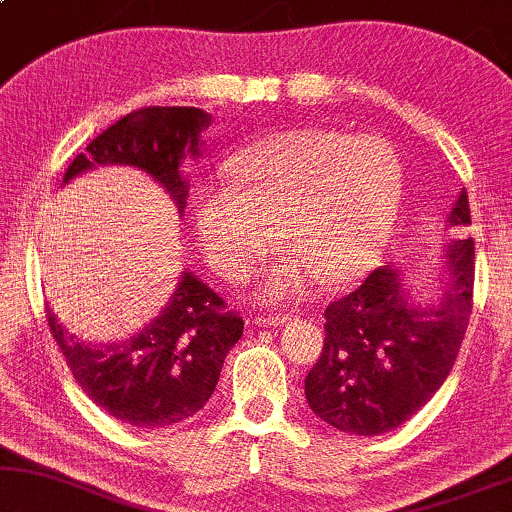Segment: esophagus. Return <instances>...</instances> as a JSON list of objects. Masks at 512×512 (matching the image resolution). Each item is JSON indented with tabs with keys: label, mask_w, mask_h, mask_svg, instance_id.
<instances>
[{
	"label": "esophagus",
	"mask_w": 512,
	"mask_h": 512,
	"mask_svg": "<svg viewBox=\"0 0 512 512\" xmlns=\"http://www.w3.org/2000/svg\"><path fill=\"white\" fill-rule=\"evenodd\" d=\"M290 320V315H255V325L257 327H278V325H285V322Z\"/></svg>",
	"instance_id": "esophagus-1"
}]
</instances>
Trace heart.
I'll use <instances>...</instances> for the list:
<instances>
[{
	"mask_svg": "<svg viewBox=\"0 0 512 512\" xmlns=\"http://www.w3.org/2000/svg\"><path fill=\"white\" fill-rule=\"evenodd\" d=\"M403 199L401 160L380 136L299 127L264 136L225 164V190L201 192L194 222L215 271L241 283L271 250L259 297L294 301L359 276L383 250Z\"/></svg>",
	"mask_w": 512,
	"mask_h": 512,
	"instance_id": "b5f03b06",
	"label": "heart"
}]
</instances>
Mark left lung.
Masks as SVG:
<instances>
[{
	"mask_svg": "<svg viewBox=\"0 0 512 512\" xmlns=\"http://www.w3.org/2000/svg\"><path fill=\"white\" fill-rule=\"evenodd\" d=\"M448 225H471L459 194ZM448 278L438 304L408 301L399 271L378 266L355 292L325 311V345L306 376L308 406L322 422L355 436H378L408 422L448 378L473 311L475 243L445 250Z\"/></svg>",
	"mask_w": 512,
	"mask_h": 512,
	"instance_id": "obj_1",
	"label": "left lung"
}]
</instances>
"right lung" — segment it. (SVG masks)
I'll return each instance as SVG.
<instances>
[{
  "instance_id": "add662e5",
  "label": "right lung",
  "mask_w": 512,
  "mask_h": 512,
  "mask_svg": "<svg viewBox=\"0 0 512 512\" xmlns=\"http://www.w3.org/2000/svg\"><path fill=\"white\" fill-rule=\"evenodd\" d=\"M211 115L194 106H148L132 111L92 139L69 164L64 183L95 164L139 167L185 208L181 160L197 155ZM53 338L83 392L115 420L136 429H160L192 417L211 399L227 352L243 334L239 313L192 273H183L174 297L139 334L92 345L69 334L46 306Z\"/></svg>"
}]
</instances>
